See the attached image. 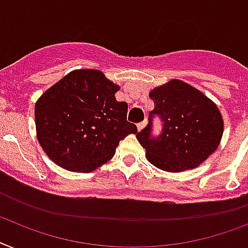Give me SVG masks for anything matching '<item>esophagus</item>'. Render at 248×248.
<instances>
[{
  "label": "esophagus",
  "instance_id": "esophagus-1",
  "mask_svg": "<svg viewBox=\"0 0 248 248\" xmlns=\"http://www.w3.org/2000/svg\"><path fill=\"white\" fill-rule=\"evenodd\" d=\"M145 124H146V121H142V122H140V124H138V130L141 131L142 128L145 127Z\"/></svg>",
  "mask_w": 248,
  "mask_h": 248
}]
</instances>
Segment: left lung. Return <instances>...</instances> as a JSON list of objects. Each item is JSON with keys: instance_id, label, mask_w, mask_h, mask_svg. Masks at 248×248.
Segmentation results:
<instances>
[{"instance_id": "left-lung-1", "label": "left lung", "mask_w": 248, "mask_h": 248, "mask_svg": "<svg viewBox=\"0 0 248 248\" xmlns=\"http://www.w3.org/2000/svg\"><path fill=\"white\" fill-rule=\"evenodd\" d=\"M149 96L155 107L136 138L153 166L166 172L192 170L217 150L223 136L222 114L200 90L174 78L154 88ZM154 117L163 122L159 137L151 134Z\"/></svg>"}]
</instances>
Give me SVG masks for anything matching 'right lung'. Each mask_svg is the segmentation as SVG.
I'll return each mask as SVG.
<instances>
[{
  "label": "right lung",
  "instance_id": "add662e5",
  "mask_svg": "<svg viewBox=\"0 0 248 248\" xmlns=\"http://www.w3.org/2000/svg\"><path fill=\"white\" fill-rule=\"evenodd\" d=\"M120 86L99 70H75L35 103L37 138L56 164L88 173L103 166L121 140L136 134L127 122V103L117 102Z\"/></svg>",
  "mask_w": 248,
  "mask_h": 248
}]
</instances>
